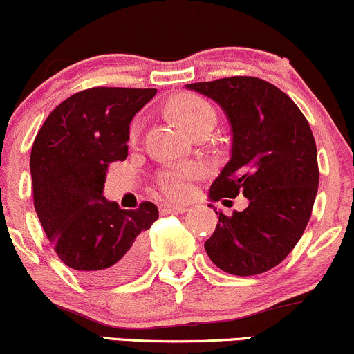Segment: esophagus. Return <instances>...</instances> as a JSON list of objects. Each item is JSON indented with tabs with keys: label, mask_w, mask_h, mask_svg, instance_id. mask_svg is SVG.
<instances>
[{
	"label": "esophagus",
	"mask_w": 354,
	"mask_h": 354,
	"mask_svg": "<svg viewBox=\"0 0 354 354\" xmlns=\"http://www.w3.org/2000/svg\"><path fill=\"white\" fill-rule=\"evenodd\" d=\"M187 206L184 205H170V203H163L160 205V213H185Z\"/></svg>",
	"instance_id": "esophagus-1"
}]
</instances>
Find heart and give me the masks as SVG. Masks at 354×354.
Instances as JSON below:
<instances>
[{
    "instance_id": "obj_1",
    "label": "heart",
    "mask_w": 354,
    "mask_h": 354,
    "mask_svg": "<svg viewBox=\"0 0 354 354\" xmlns=\"http://www.w3.org/2000/svg\"><path fill=\"white\" fill-rule=\"evenodd\" d=\"M169 111L174 118L189 132H196L203 125L215 124V110L212 104L196 94H178L169 104ZM142 131V120L138 118L131 127V141H138ZM199 177V167L172 165L158 176V185L163 194L170 198H185L191 192L194 178Z\"/></svg>"
}]
</instances>
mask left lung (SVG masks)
<instances>
[{
    "mask_svg": "<svg viewBox=\"0 0 354 354\" xmlns=\"http://www.w3.org/2000/svg\"><path fill=\"white\" fill-rule=\"evenodd\" d=\"M185 87L218 103L232 129L230 160L209 199L229 205L227 198H248L243 212H215L218 223L206 253L227 274H263L291 253L311 216L320 174L310 124L288 94L258 77Z\"/></svg>",
    "mask_w": 354,
    "mask_h": 354,
    "instance_id": "obj_1",
    "label": "left lung"
}]
</instances>
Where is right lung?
Segmentation results:
<instances>
[{
    "mask_svg": "<svg viewBox=\"0 0 354 354\" xmlns=\"http://www.w3.org/2000/svg\"><path fill=\"white\" fill-rule=\"evenodd\" d=\"M156 89L91 87L58 104L30 151L34 208L58 258L80 279L122 284L141 270L158 208L122 209L103 196L111 162L127 158L129 125Z\"/></svg>",
    "mask_w": 354,
    "mask_h": 354,
    "instance_id": "1",
    "label": "right lung"
}]
</instances>
